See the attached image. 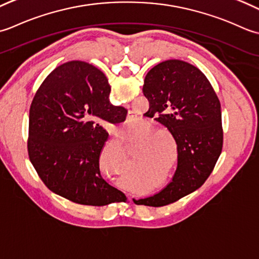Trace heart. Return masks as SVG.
I'll list each match as a JSON object with an SVG mask.
<instances>
[{
  "label": "heart",
  "instance_id": "obj_1",
  "mask_svg": "<svg viewBox=\"0 0 259 259\" xmlns=\"http://www.w3.org/2000/svg\"><path fill=\"white\" fill-rule=\"evenodd\" d=\"M131 127L134 130V128H136V125H134V124H131Z\"/></svg>",
  "mask_w": 259,
  "mask_h": 259
}]
</instances>
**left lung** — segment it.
Returning a JSON list of instances; mask_svg holds the SVG:
<instances>
[{"mask_svg": "<svg viewBox=\"0 0 259 259\" xmlns=\"http://www.w3.org/2000/svg\"><path fill=\"white\" fill-rule=\"evenodd\" d=\"M143 94L150 103L147 116L176 141L178 167L164 189L135 203L163 207L196 191L212 172L223 150L221 108L207 77L182 60L153 67L145 76Z\"/></svg>", "mask_w": 259, "mask_h": 259, "instance_id": "left-lung-1", "label": "left lung"}]
</instances>
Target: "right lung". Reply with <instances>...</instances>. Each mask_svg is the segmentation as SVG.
Returning <instances> with one entry per match:
<instances>
[{"mask_svg": "<svg viewBox=\"0 0 259 259\" xmlns=\"http://www.w3.org/2000/svg\"><path fill=\"white\" fill-rule=\"evenodd\" d=\"M106 76L93 65L69 61L49 73L30 107L28 152L47 188L70 201L103 207L127 197L100 174L99 156L108 133L127 110L109 102Z\"/></svg>", "mask_w": 259, "mask_h": 259, "instance_id": "obj_1", "label": "right lung"}]
</instances>
